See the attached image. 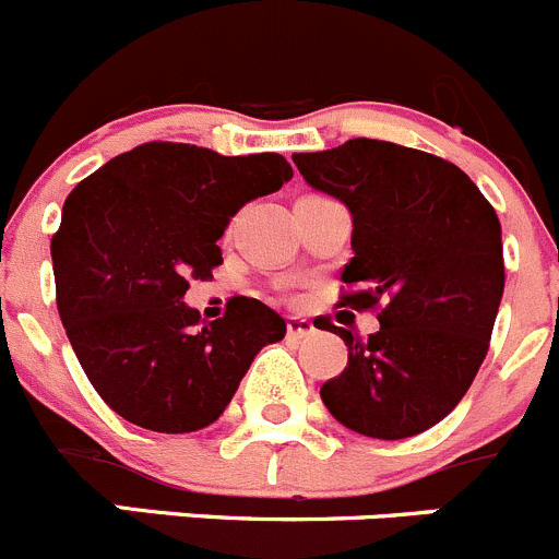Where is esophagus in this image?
<instances>
[{"mask_svg": "<svg viewBox=\"0 0 559 559\" xmlns=\"http://www.w3.org/2000/svg\"><path fill=\"white\" fill-rule=\"evenodd\" d=\"M316 332V326H312V321H307V318H288V337H307V334Z\"/></svg>", "mask_w": 559, "mask_h": 559, "instance_id": "esophagus-1", "label": "esophagus"}]
</instances>
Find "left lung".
Wrapping results in <instances>:
<instances>
[{"label":"left lung","mask_w":559,"mask_h":559,"mask_svg":"<svg viewBox=\"0 0 559 559\" xmlns=\"http://www.w3.org/2000/svg\"><path fill=\"white\" fill-rule=\"evenodd\" d=\"M294 164L354 219L340 305L379 310L381 323L365 340L323 323L348 345L323 403L362 436L423 433L459 406L488 354L504 290L497 214L464 169L395 142L359 136Z\"/></svg>","instance_id":"left-lung-1"}]
</instances>
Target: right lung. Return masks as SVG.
<instances>
[{"mask_svg": "<svg viewBox=\"0 0 559 559\" xmlns=\"http://www.w3.org/2000/svg\"><path fill=\"white\" fill-rule=\"evenodd\" d=\"M294 169L280 153L219 156L183 142H145L84 178L51 238L57 310L106 406L156 433H191L225 412L285 321L236 296L203 323L183 301L189 280L222 263L238 209Z\"/></svg>", "mask_w": 559, "mask_h": 559, "instance_id": "add662e5", "label": "right lung"}]
</instances>
